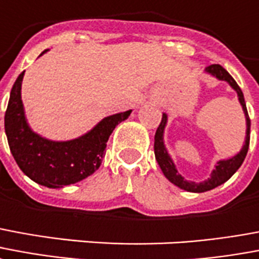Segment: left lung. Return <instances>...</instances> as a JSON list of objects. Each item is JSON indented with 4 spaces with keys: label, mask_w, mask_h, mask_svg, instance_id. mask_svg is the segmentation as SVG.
Segmentation results:
<instances>
[{
    "label": "left lung",
    "mask_w": 259,
    "mask_h": 259,
    "mask_svg": "<svg viewBox=\"0 0 259 259\" xmlns=\"http://www.w3.org/2000/svg\"><path fill=\"white\" fill-rule=\"evenodd\" d=\"M206 72L207 74H211L212 76H215L220 81L228 82L233 91L237 93V97H239V101L242 104L243 112H244V116H246V140H244V144H243V148L240 149V152L235 156H232L231 159H225V160H220L215 164V168L211 171V176L207 180H204L202 183H193V181H187L185 178L178 174L177 168H176V164L173 163V160L170 158V155L167 154V149L164 147L163 141V132L164 127H166V123H167V115L163 114L162 116V120H160V124H159L158 130L155 133V158L158 160L159 167L162 168L164 177L167 178L170 183H173L174 185H177L178 188L184 189V191H188V192H206V191H210V189H214L218 185H221L225 181H228L229 178L236 173V170L240 166H242L243 160L246 158L247 151H248V145H250V118H248V112H247L246 101H244V96H243L242 89L239 88V85L236 83V81L231 76V74L228 72L224 67H221L220 64H211V66L206 67Z\"/></svg>",
    "instance_id": "left-lung-1"
}]
</instances>
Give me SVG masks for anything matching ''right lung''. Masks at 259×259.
<instances>
[{"label": "right lung", "mask_w": 259, "mask_h": 259, "mask_svg": "<svg viewBox=\"0 0 259 259\" xmlns=\"http://www.w3.org/2000/svg\"><path fill=\"white\" fill-rule=\"evenodd\" d=\"M23 75L24 71L13 83L5 112V133L17 166L32 181L48 188H63L89 177L100 167L111 133L129 118L132 110L107 116L78 139L52 141L28 126L22 101Z\"/></svg>", "instance_id": "add662e5"}]
</instances>
